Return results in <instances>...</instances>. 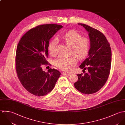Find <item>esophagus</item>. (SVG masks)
<instances>
[{"instance_id": "esophagus-1", "label": "esophagus", "mask_w": 125, "mask_h": 125, "mask_svg": "<svg viewBox=\"0 0 125 125\" xmlns=\"http://www.w3.org/2000/svg\"><path fill=\"white\" fill-rule=\"evenodd\" d=\"M62 74L64 75H66V76H69L70 75H71V73H66V72H64L62 73Z\"/></svg>"}]
</instances>
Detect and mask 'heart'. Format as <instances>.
Listing matches in <instances>:
<instances>
[{"label": "heart", "mask_w": 125, "mask_h": 125, "mask_svg": "<svg viewBox=\"0 0 125 125\" xmlns=\"http://www.w3.org/2000/svg\"><path fill=\"white\" fill-rule=\"evenodd\" d=\"M61 39L70 47L73 54L79 59L85 57L90 47V41L88 38H82V35L75 30H72L61 36ZM57 42L56 38L53 39L48 45V50L51 54L55 52V46ZM77 60L74 57H66L59 56L54 61L55 65L63 71L70 70L75 65Z\"/></svg>", "instance_id": "1"}]
</instances>
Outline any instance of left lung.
I'll return each mask as SVG.
<instances>
[{"label": "left lung", "mask_w": 125, "mask_h": 125, "mask_svg": "<svg viewBox=\"0 0 125 125\" xmlns=\"http://www.w3.org/2000/svg\"><path fill=\"white\" fill-rule=\"evenodd\" d=\"M88 33L90 48L88 57L79 67L87 72L77 74L78 81L74 83L76 89L85 94L95 93L105 84L110 74L112 52L105 36L100 31L88 25L78 24Z\"/></svg>", "instance_id": "left-lung-1"}]
</instances>
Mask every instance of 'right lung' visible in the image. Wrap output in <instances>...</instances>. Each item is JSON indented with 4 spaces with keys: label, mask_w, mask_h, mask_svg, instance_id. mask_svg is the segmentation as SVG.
I'll return each instance as SVG.
<instances>
[{
    "label": "right lung",
    "mask_w": 125,
    "mask_h": 125,
    "mask_svg": "<svg viewBox=\"0 0 125 125\" xmlns=\"http://www.w3.org/2000/svg\"><path fill=\"white\" fill-rule=\"evenodd\" d=\"M62 27L56 24L38 25L28 31L18 44L15 57L17 76L25 89L35 96L49 93L61 75L54 69L46 73L42 66L48 63L46 58L51 38Z\"/></svg>",
    "instance_id": "obj_1"
}]
</instances>
